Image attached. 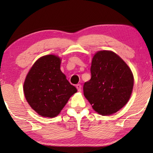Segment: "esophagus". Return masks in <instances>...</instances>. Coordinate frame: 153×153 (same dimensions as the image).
I'll return each mask as SVG.
<instances>
[{
	"mask_svg": "<svg viewBox=\"0 0 153 153\" xmlns=\"http://www.w3.org/2000/svg\"><path fill=\"white\" fill-rule=\"evenodd\" d=\"M76 88H77V90H78L79 92H81V90H82V86H81V84H77V85H76Z\"/></svg>",
	"mask_w": 153,
	"mask_h": 153,
	"instance_id": "34e87169",
	"label": "esophagus"
}]
</instances>
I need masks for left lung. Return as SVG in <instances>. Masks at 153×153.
Masks as SVG:
<instances>
[{"label":"left lung","instance_id":"8db88e82","mask_svg":"<svg viewBox=\"0 0 153 153\" xmlns=\"http://www.w3.org/2000/svg\"><path fill=\"white\" fill-rule=\"evenodd\" d=\"M91 79L84 83L86 99L95 111L109 115L128 102L134 86L131 69L120 56L110 51H98L91 64Z\"/></svg>","mask_w":153,"mask_h":153}]
</instances>
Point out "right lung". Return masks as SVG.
Instances as JSON below:
<instances>
[{
	"label": "right lung",
	"instance_id": "obj_1",
	"mask_svg": "<svg viewBox=\"0 0 153 153\" xmlns=\"http://www.w3.org/2000/svg\"><path fill=\"white\" fill-rule=\"evenodd\" d=\"M61 59L53 55L43 56L28 72L24 92L28 104L42 117L57 116L76 88L66 79L60 69Z\"/></svg>",
	"mask_w": 153,
	"mask_h": 153
}]
</instances>
